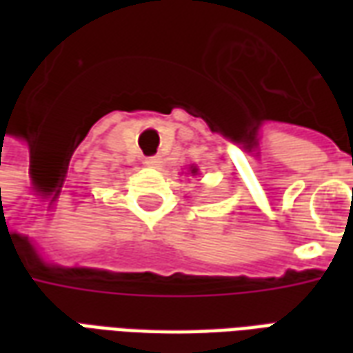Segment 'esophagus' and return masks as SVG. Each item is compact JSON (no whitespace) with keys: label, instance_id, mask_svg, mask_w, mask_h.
<instances>
[{"label":"esophagus","instance_id":"34e87169","mask_svg":"<svg viewBox=\"0 0 353 353\" xmlns=\"http://www.w3.org/2000/svg\"><path fill=\"white\" fill-rule=\"evenodd\" d=\"M161 162H162L161 157H147L145 161H143V164H145V166H151V168H159V166H161Z\"/></svg>","mask_w":353,"mask_h":353}]
</instances>
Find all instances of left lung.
Instances as JSON below:
<instances>
[{"label":"left lung","instance_id":"1","mask_svg":"<svg viewBox=\"0 0 353 353\" xmlns=\"http://www.w3.org/2000/svg\"><path fill=\"white\" fill-rule=\"evenodd\" d=\"M189 172H191L192 176H196V174H199V168H196V166H191V168H189Z\"/></svg>","mask_w":353,"mask_h":353}]
</instances>
